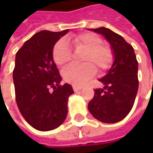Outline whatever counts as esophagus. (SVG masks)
Segmentation results:
<instances>
[{
    "label": "esophagus",
    "mask_w": 153,
    "mask_h": 153,
    "mask_svg": "<svg viewBox=\"0 0 153 153\" xmlns=\"http://www.w3.org/2000/svg\"><path fill=\"white\" fill-rule=\"evenodd\" d=\"M83 87L82 86H77V85H73V89L74 91H78V90H80Z\"/></svg>",
    "instance_id": "1"
}]
</instances>
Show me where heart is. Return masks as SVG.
<instances>
[{"instance_id": "b5f03b06", "label": "heart", "mask_w": 153, "mask_h": 153, "mask_svg": "<svg viewBox=\"0 0 153 153\" xmlns=\"http://www.w3.org/2000/svg\"><path fill=\"white\" fill-rule=\"evenodd\" d=\"M77 49H84L82 65H72L63 71L64 79L74 85H82L96 74L97 67L100 71L109 69L113 62L114 54L111 47L103 43L100 36L93 33H82L74 37L58 41L52 50L55 64L60 67L68 65L73 57L69 45Z\"/></svg>"}]
</instances>
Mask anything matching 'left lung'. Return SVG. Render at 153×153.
<instances>
[{
  "instance_id": "left-lung-1",
  "label": "left lung",
  "mask_w": 153,
  "mask_h": 153,
  "mask_svg": "<svg viewBox=\"0 0 153 153\" xmlns=\"http://www.w3.org/2000/svg\"><path fill=\"white\" fill-rule=\"evenodd\" d=\"M92 31L103 34L111 43L114 63L108 74L99 80L104 88H96L88 103V111L97 120L115 123L123 120L134 105L138 90V63L133 47L122 36L100 27Z\"/></svg>"
}]
</instances>
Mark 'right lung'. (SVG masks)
I'll use <instances>...</instances> for the list:
<instances>
[{"mask_svg":"<svg viewBox=\"0 0 153 153\" xmlns=\"http://www.w3.org/2000/svg\"><path fill=\"white\" fill-rule=\"evenodd\" d=\"M67 32L41 31L16 54V105L24 119L40 131L52 130L65 121L68 97L74 94L70 84L60 85L61 75L52 56L54 45Z\"/></svg>","mask_w":153,"mask_h":153,"instance_id":"add662e5","label":"right lung"}]
</instances>
